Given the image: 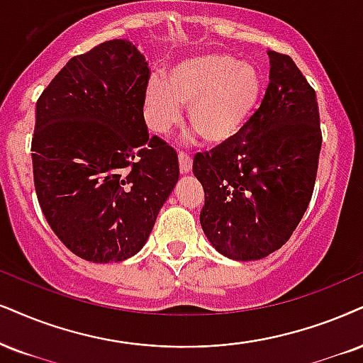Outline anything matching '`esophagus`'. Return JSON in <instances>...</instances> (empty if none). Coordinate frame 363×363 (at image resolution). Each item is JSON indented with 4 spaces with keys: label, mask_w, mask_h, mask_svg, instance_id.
Returning a JSON list of instances; mask_svg holds the SVG:
<instances>
[{
    "label": "esophagus",
    "mask_w": 363,
    "mask_h": 363,
    "mask_svg": "<svg viewBox=\"0 0 363 363\" xmlns=\"http://www.w3.org/2000/svg\"><path fill=\"white\" fill-rule=\"evenodd\" d=\"M178 161H180V172L182 173H189L191 169V156L185 151H180L178 155Z\"/></svg>",
    "instance_id": "1"
}]
</instances>
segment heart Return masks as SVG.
Returning <instances> with one entry per match:
<instances>
[{
    "label": "heart",
    "mask_w": 363,
    "mask_h": 363,
    "mask_svg": "<svg viewBox=\"0 0 363 363\" xmlns=\"http://www.w3.org/2000/svg\"><path fill=\"white\" fill-rule=\"evenodd\" d=\"M264 91L257 65L230 53H203L177 62L168 79L153 75L145 94V116L151 131L164 134L178 123L183 104L189 121L210 145H225L245 128Z\"/></svg>",
    "instance_id": "b5f03b06"
}]
</instances>
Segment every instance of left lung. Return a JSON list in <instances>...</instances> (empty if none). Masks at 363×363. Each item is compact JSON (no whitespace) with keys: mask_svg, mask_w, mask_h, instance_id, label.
Masks as SVG:
<instances>
[{"mask_svg":"<svg viewBox=\"0 0 363 363\" xmlns=\"http://www.w3.org/2000/svg\"><path fill=\"white\" fill-rule=\"evenodd\" d=\"M269 86L234 140L196 153L200 223L223 256L257 261L281 249L305 216L321 150L316 94L289 55L269 52Z\"/></svg>","mask_w":363,"mask_h":363,"instance_id":"1","label":"left lung"}]
</instances>
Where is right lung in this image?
Returning <instances> with one entry per match:
<instances>
[{
	"mask_svg": "<svg viewBox=\"0 0 363 363\" xmlns=\"http://www.w3.org/2000/svg\"><path fill=\"white\" fill-rule=\"evenodd\" d=\"M150 74L131 42L109 40L70 58L37 101L38 203L58 239L86 261L140 252L180 177L177 151L147 133Z\"/></svg>",
	"mask_w": 363,
	"mask_h": 363,
	"instance_id": "1",
	"label": "right lung"
}]
</instances>
